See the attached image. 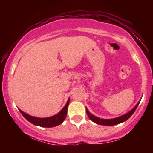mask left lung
<instances>
[{
    "instance_id": "left-lung-1",
    "label": "left lung",
    "mask_w": 153,
    "mask_h": 153,
    "mask_svg": "<svg viewBox=\"0 0 153 153\" xmlns=\"http://www.w3.org/2000/svg\"><path fill=\"white\" fill-rule=\"evenodd\" d=\"M140 101H141V99H140V101H139V102L137 103L136 106H135L132 109L129 111V112H127V114L114 119H101L99 118V117H96V116L93 115L92 114H91L90 112H89V111L88 110L87 108H86V112H87L88 116V117L90 118L91 120L93 121L94 123H96V124H101V125H104V126H113V125H117V124H120V123H122L125 122V121H127V119L133 114L134 111L136 110L137 108Z\"/></svg>"
}]
</instances>
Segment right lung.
I'll list each match as a JSON object with an SVG mask.
<instances>
[{"instance_id": "right-lung-1", "label": "right lung", "mask_w": 153, "mask_h": 153, "mask_svg": "<svg viewBox=\"0 0 153 153\" xmlns=\"http://www.w3.org/2000/svg\"><path fill=\"white\" fill-rule=\"evenodd\" d=\"M70 103V98L68 99L67 103L65 104L62 110L57 113V114L52 116L50 117H46V118H39V117H32V116L29 115L28 114L25 113L21 109H19L21 114L24 116V118L27 119L29 122L33 124L34 125L39 126L42 127H56V126L62 124L63 121L66 118L67 116V111H68V107Z\"/></svg>"}]
</instances>
